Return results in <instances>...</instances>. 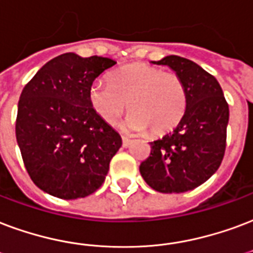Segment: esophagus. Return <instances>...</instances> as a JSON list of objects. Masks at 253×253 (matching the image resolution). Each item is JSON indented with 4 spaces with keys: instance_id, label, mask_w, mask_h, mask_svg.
Returning a JSON list of instances; mask_svg holds the SVG:
<instances>
[{
    "instance_id": "esophagus-1",
    "label": "esophagus",
    "mask_w": 253,
    "mask_h": 253,
    "mask_svg": "<svg viewBox=\"0 0 253 253\" xmlns=\"http://www.w3.org/2000/svg\"><path fill=\"white\" fill-rule=\"evenodd\" d=\"M130 142H132V140L128 137H125V136H123V147L124 148H128L129 145H130Z\"/></svg>"
}]
</instances>
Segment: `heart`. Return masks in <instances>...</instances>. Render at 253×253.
<instances>
[{
  "label": "heart",
  "instance_id": "heart-1",
  "mask_svg": "<svg viewBox=\"0 0 253 253\" xmlns=\"http://www.w3.org/2000/svg\"><path fill=\"white\" fill-rule=\"evenodd\" d=\"M108 83L90 85L88 98L94 113L106 124H115L123 112L130 115L125 126L134 132L164 134L176 128L187 111L188 96L174 73L148 64H130L112 72Z\"/></svg>",
  "mask_w": 253,
  "mask_h": 253
}]
</instances>
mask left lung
I'll list each match as a JSON object with an SVG mask.
<instances>
[{
  "label": "left lung",
  "instance_id": "obj_1",
  "mask_svg": "<svg viewBox=\"0 0 253 253\" xmlns=\"http://www.w3.org/2000/svg\"><path fill=\"white\" fill-rule=\"evenodd\" d=\"M167 65L181 79L188 104L183 120L163 138L149 142L151 156L140 165L145 183L161 193H183L206 183L219 169L227 141L229 108L217 80L196 62L167 56Z\"/></svg>",
  "mask_w": 253,
  "mask_h": 253
}]
</instances>
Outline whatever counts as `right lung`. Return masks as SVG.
Segmentation results:
<instances>
[{"instance_id":"right-lung-1","label":"right lung","mask_w":253,"mask_h":253,"mask_svg":"<svg viewBox=\"0 0 253 253\" xmlns=\"http://www.w3.org/2000/svg\"><path fill=\"white\" fill-rule=\"evenodd\" d=\"M117 62L64 53L26 84L18 101L16 137L33 183L58 199L86 197L101 187L120 136L90 106L93 81Z\"/></svg>"}]
</instances>
